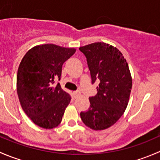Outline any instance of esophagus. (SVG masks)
Here are the masks:
<instances>
[{"label":"esophagus","mask_w":160,"mask_h":160,"mask_svg":"<svg viewBox=\"0 0 160 160\" xmlns=\"http://www.w3.org/2000/svg\"><path fill=\"white\" fill-rule=\"evenodd\" d=\"M80 94V93L79 91H74L73 92V96L74 98H77V97H78L79 95Z\"/></svg>","instance_id":"34e87169"}]
</instances>
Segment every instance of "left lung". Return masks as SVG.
Listing matches in <instances>:
<instances>
[{
  "mask_svg": "<svg viewBox=\"0 0 160 160\" xmlns=\"http://www.w3.org/2000/svg\"><path fill=\"white\" fill-rule=\"evenodd\" d=\"M79 49L87 58L92 83H99L97 94L89 98V109L80 112V118L91 129H106L118 122L128 105L132 86L128 62L117 48L104 42Z\"/></svg>",
  "mask_w": 160,
  "mask_h": 160,
  "instance_id": "1",
  "label": "left lung"
}]
</instances>
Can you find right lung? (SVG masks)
<instances>
[{
  "label": "right lung",
  "instance_id": "add662e5",
  "mask_svg": "<svg viewBox=\"0 0 160 160\" xmlns=\"http://www.w3.org/2000/svg\"><path fill=\"white\" fill-rule=\"evenodd\" d=\"M73 48L54 44L36 46L22 59L17 74V92L22 109L41 128L51 129L60 124L71 97L59 83L64 62L75 53Z\"/></svg>",
  "mask_w": 160,
  "mask_h": 160
}]
</instances>
